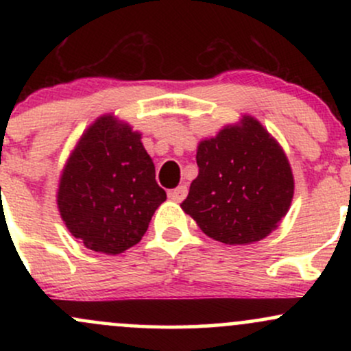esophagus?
Masks as SVG:
<instances>
[{
  "instance_id": "34e87169",
  "label": "esophagus",
  "mask_w": 351,
  "mask_h": 351,
  "mask_svg": "<svg viewBox=\"0 0 351 351\" xmlns=\"http://www.w3.org/2000/svg\"><path fill=\"white\" fill-rule=\"evenodd\" d=\"M188 195V188L184 186V184H180L178 188L171 189V191H168V196H170V199L176 201V203H180V201H183L184 198H186Z\"/></svg>"
}]
</instances>
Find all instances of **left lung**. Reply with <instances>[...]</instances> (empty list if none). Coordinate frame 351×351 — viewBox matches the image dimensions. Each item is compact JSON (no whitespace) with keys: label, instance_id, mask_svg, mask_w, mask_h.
Here are the masks:
<instances>
[{"label":"left lung","instance_id":"8db88e82","mask_svg":"<svg viewBox=\"0 0 351 351\" xmlns=\"http://www.w3.org/2000/svg\"><path fill=\"white\" fill-rule=\"evenodd\" d=\"M199 173L181 209L204 234L229 245L267 237L287 215L293 175L284 148L251 115L198 143Z\"/></svg>","mask_w":351,"mask_h":351}]
</instances>
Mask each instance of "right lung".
<instances>
[{"mask_svg": "<svg viewBox=\"0 0 351 351\" xmlns=\"http://www.w3.org/2000/svg\"><path fill=\"white\" fill-rule=\"evenodd\" d=\"M165 199L142 134L114 114L100 115L84 130L64 165L56 195L71 234L107 256L138 244Z\"/></svg>", "mask_w": 351, "mask_h": 351, "instance_id": "obj_1", "label": "right lung"}]
</instances>
